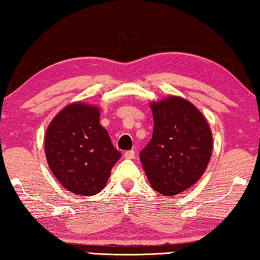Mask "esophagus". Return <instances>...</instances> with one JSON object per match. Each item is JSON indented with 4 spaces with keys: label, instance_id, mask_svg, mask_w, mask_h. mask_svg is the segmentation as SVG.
<instances>
[{
    "label": "esophagus",
    "instance_id": "obj_1",
    "mask_svg": "<svg viewBox=\"0 0 260 260\" xmlns=\"http://www.w3.org/2000/svg\"><path fill=\"white\" fill-rule=\"evenodd\" d=\"M135 155H136V153L134 150H128L124 153V158L132 159V158H135Z\"/></svg>",
    "mask_w": 260,
    "mask_h": 260
}]
</instances>
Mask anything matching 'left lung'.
Masks as SVG:
<instances>
[{"label":"left lung","mask_w":260,"mask_h":260,"mask_svg":"<svg viewBox=\"0 0 260 260\" xmlns=\"http://www.w3.org/2000/svg\"><path fill=\"white\" fill-rule=\"evenodd\" d=\"M151 139L140 160L151 188L165 196L183 192L202 178L213 150V136L205 116L184 99L170 96L150 103Z\"/></svg>","instance_id":"left-lung-1"}]
</instances>
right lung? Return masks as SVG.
I'll return each mask as SVG.
<instances>
[{
    "instance_id": "1",
    "label": "right lung",
    "mask_w": 260,
    "mask_h": 260,
    "mask_svg": "<svg viewBox=\"0 0 260 260\" xmlns=\"http://www.w3.org/2000/svg\"><path fill=\"white\" fill-rule=\"evenodd\" d=\"M45 155L52 173L75 194L92 196L105 187L121 153L100 124V109L72 103L58 112L45 135Z\"/></svg>"
}]
</instances>
